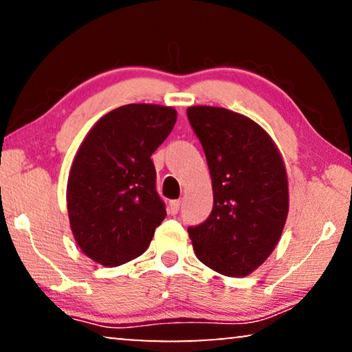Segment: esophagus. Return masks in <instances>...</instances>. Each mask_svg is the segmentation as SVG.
<instances>
[{
  "label": "esophagus",
  "instance_id": "esophagus-1",
  "mask_svg": "<svg viewBox=\"0 0 352 352\" xmlns=\"http://www.w3.org/2000/svg\"><path fill=\"white\" fill-rule=\"evenodd\" d=\"M179 208H181V200H171L170 206H168V211H170L171 214H177Z\"/></svg>",
  "mask_w": 352,
  "mask_h": 352
}]
</instances>
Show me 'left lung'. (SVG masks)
<instances>
[{"mask_svg": "<svg viewBox=\"0 0 352 352\" xmlns=\"http://www.w3.org/2000/svg\"><path fill=\"white\" fill-rule=\"evenodd\" d=\"M187 118L204 147L213 210L187 229L197 258L228 277H245L266 261L288 214L282 157L264 129L223 107L197 105Z\"/></svg>", "mask_w": 352, "mask_h": 352, "instance_id": "8db88e82", "label": "left lung"}]
</instances>
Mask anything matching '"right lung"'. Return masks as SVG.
Returning a JSON list of instances; mask_svg holds the SVG:
<instances>
[{
  "label": "right lung",
  "instance_id": "obj_1",
  "mask_svg": "<svg viewBox=\"0 0 352 352\" xmlns=\"http://www.w3.org/2000/svg\"><path fill=\"white\" fill-rule=\"evenodd\" d=\"M176 117L163 105H122L104 115L80 146L67 208L76 243L96 263L115 267L141 256L165 219L151 157Z\"/></svg>",
  "mask_w": 352,
  "mask_h": 352
}]
</instances>
